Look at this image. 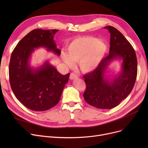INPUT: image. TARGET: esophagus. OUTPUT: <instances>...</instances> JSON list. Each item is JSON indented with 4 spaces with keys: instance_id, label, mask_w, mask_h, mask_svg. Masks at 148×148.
<instances>
[{
    "instance_id": "obj_1",
    "label": "esophagus",
    "mask_w": 148,
    "mask_h": 148,
    "mask_svg": "<svg viewBox=\"0 0 148 148\" xmlns=\"http://www.w3.org/2000/svg\"><path fill=\"white\" fill-rule=\"evenodd\" d=\"M78 78V76H77V74H75V73H72L70 74V76H69V79L71 80H74L75 79H77Z\"/></svg>"
}]
</instances>
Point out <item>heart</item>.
Masks as SVG:
<instances>
[{
  "mask_svg": "<svg viewBox=\"0 0 148 148\" xmlns=\"http://www.w3.org/2000/svg\"><path fill=\"white\" fill-rule=\"evenodd\" d=\"M107 46L101 40L90 36H80L73 40L66 49V54L62 53V60L69 67L74 66V62L84 73L94 70L103 59Z\"/></svg>",
  "mask_w": 148,
  "mask_h": 148,
  "instance_id": "b5f03b06",
  "label": "heart"
}]
</instances>
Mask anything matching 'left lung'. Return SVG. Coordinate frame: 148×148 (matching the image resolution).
I'll return each instance as SVG.
<instances>
[{"label": "left lung", "instance_id": "left-lung-1", "mask_svg": "<svg viewBox=\"0 0 148 148\" xmlns=\"http://www.w3.org/2000/svg\"><path fill=\"white\" fill-rule=\"evenodd\" d=\"M110 34L109 54L98 66L83 76L86 89L83 97L89 104L101 109L118 106L133 89L137 74V60L133 47L119 31L113 26L104 27ZM122 60L119 75L110 80L104 75L113 60Z\"/></svg>", "mask_w": 148, "mask_h": 148}]
</instances>
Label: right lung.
<instances>
[{
  "mask_svg": "<svg viewBox=\"0 0 148 148\" xmlns=\"http://www.w3.org/2000/svg\"><path fill=\"white\" fill-rule=\"evenodd\" d=\"M58 31L34 29L21 39L11 54L9 65L11 89L19 101L34 111H45L55 106L68 82L70 74L62 75L47 60L36 68L29 64L34 49L44 47L60 55V50L53 40Z\"/></svg>",
  "mask_w": 148,
  "mask_h": 148,
  "instance_id": "obj_1",
  "label": "right lung"
}]
</instances>
